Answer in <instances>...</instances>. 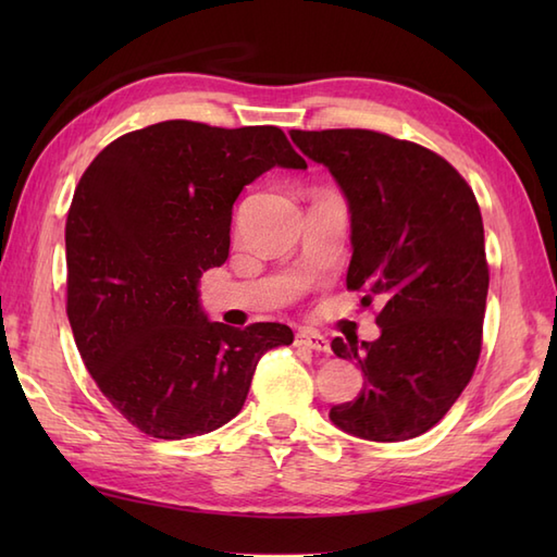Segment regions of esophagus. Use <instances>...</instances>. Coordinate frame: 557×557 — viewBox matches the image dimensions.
<instances>
[{
	"label": "esophagus",
	"mask_w": 557,
	"mask_h": 557,
	"mask_svg": "<svg viewBox=\"0 0 557 557\" xmlns=\"http://www.w3.org/2000/svg\"><path fill=\"white\" fill-rule=\"evenodd\" d=\"M294 342H297V347H306L313 351H330V342L321 333H313V330H299L297 339Z\"/></svg>",
	"instance_id": "esophagus-1"
}]
</instances>
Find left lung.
I'll use <instances>...</instances> for the list:
<instances>
[{
	"instance_id": "left-lung-1",
	"label": "left lung",
	"mask_w": 557,
	"mask_h": 557,
	"mask_svg": "<svg viewBox=\"0 0 557 557\" xmlns=\"http://www.w3.org/2000/svg\"><path fill=\"white\" fill-rule=\"evenodd\" d=\"M289 136L347 198V289L363 292V306L383 304L381 337L333 339L366 383L330 421L363 441H409L445 417L481 354L488 263L476 196L453 164L411 140L369 128Z\"/></svg>"
}]
</instances>
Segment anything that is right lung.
<instances>
[{"label": "right lung", "mask_w": 557, "mask_h": 557, "mask_svg": "<svg viewBox=\"0 0 557 557\" xmlns=\"http://www.w3.org/2000/svg\"><path fill=\"white\" fill-rule=\"evenodd\" d=\"M272 168L306 170L277 126L160 122L90 162L66 218V315L102 395L160 441L203 435L242 411L280 323L230 327L198 280L230 256L232 206Z\"/></svg>", "instance_id": "add662e5"}]
</instances>
